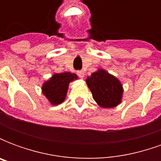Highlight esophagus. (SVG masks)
<instances>
[{"instance_id":"34e87169","label":"esophagus","mask_w":161,"mask_h":161,"mask_svg":"<svg viewBox=\"0 0 161 161\" xmlns=\"http://www.w3.org/2000/svg\"><path fill=\"white\" fill-rule=\"evenodd\" d=\"M77 74L78 75V77H80V78H84V75H85L84 70H78V71L77 72Z\"/></svg>"}]
</instances>
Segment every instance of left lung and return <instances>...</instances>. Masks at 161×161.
Returning a JSON list of instances; mask_svg holds the SVG:
<instances>
[{
    "mask_svg": "<svg viewBox=\"0 0 161 161\" xmlns=\"http://www.w3.org/2000/svg\"><path fill=\"white\" fill-rule=\"evenodd\" d=\"M86 84L94 100L102 108H114L120 104L123 94L121 82L103 69H99L88 77Z\"/></svg>",
    "mask_w": 161,
    "mask_h": 161,
    "instance_id": "1",
    "label": "left lung"
}]
</instances>
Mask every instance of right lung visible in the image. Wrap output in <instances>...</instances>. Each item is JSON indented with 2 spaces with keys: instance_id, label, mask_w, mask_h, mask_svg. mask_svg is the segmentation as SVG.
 <instances>
[{
  "instance_id": "1",
  "label": "right lung",
  "mask_w": 161,
  "mask_h": 161,
  "mask_svg": "<svg viewBox=\"0 0 161 161\" xmlns=\"http://www.w3.org/2000/svg\"><path fill=\"white\" fill-rule=\"evenodd\" d=\"M76 79H77V76L75 73L53 74L49 80L43 84L42 93L53 105L60 104L65 99L69 84Z\"/></svg>"
}]
</instances>
